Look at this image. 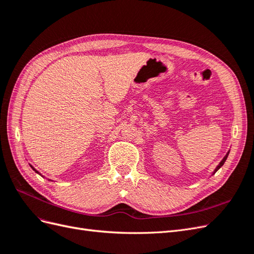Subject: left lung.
Masks as SVG:
<instances>
[{"label":"left lung","mask_w":254,"mask_h":254,"mask_svg":"<svg viewBox=\"0 0 254 254\" xmlns=\"http://www.w3.org/2000/svg\"><path fill=\"white\" fill-rule=\"evenodd\" d=\"M228 156H229V152H228V153H227V155H226V156L224 157V159H222V160L220 161V163H219V164L217 165V167H216V168H215V171H214V174H215V173H216V172H217V171L219 170V168H220V167H221L222 165H224V163L226 162V160H227Z\"/></svg>","instance_id":"1"}]
</instances>
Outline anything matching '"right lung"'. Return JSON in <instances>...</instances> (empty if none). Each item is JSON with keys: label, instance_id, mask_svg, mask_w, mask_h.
Masks as SVG:
<instances>
[{"label": "right lung", "instance_id": "right-lung-1", "mask_svg": "<svg viewBox=\"0 0 254 254\" xmlns=\"http://www.w3.org/2000/svg\"><path fill=\"white\" fill-rule=\"evenodd\" d=\"M30 167H32V168H33V170H34V171H35V172H36V173H37V174H39V175H41V174H40V173H39V172H38V171H36V168H34V167H33V166H32V165H30ZM41 176H42V175H41ZM42 177H43V176H42Z\"/></svg>", "mask_w": 254, "mask_h": 254}]
</instances>
